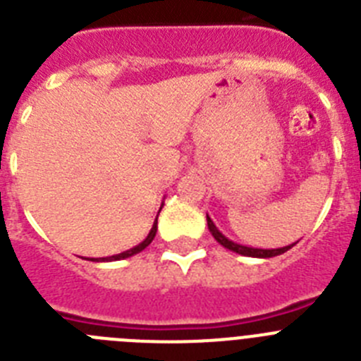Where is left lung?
<instances>
[{
	"instance_id": "1",
	"label": "left lung",
	"mask_w": 361,
	"mask_h": 361,
	"mask_svg": "<svg viewBox=\"0 0 361 361\" xmlns=\"http://www.w3.org/2000/svg\"><path fill=\"white\" fill-rule=\"evenodd\" d=\"M206 220H208V229L209 233L213 235V238H215L216 242H219L220 245H224L226 250L233 251V253H238V255H244V257H253V258H271V257H276V255H282L286 253L288 250H291L293 245L296 244H291V245H286V247H276V250H262V247H247V245H242V244H237V242L229 240L226 235H222V233L219 231V228H216L215 224H213V220L209 219V215H206Z\"/></svg>"
}]
</instances>
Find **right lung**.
<instances>
[{
  "label": "right lung",
  "instance_id": "add662e5",
  "mask_svg": "<svg viewBox=\"0 0 361 361\" xmlns=\"http://www.w3.org/2000/svg\"><path fill=\"white\" fill-rule=\"evenodd\" d=\"M161 209H162V206H161V208H159V213H161ZM157 216H159V215H157ZM155 233H157V219H155V222H153L152 229H149V233H148V237H146L145 240L141 242V244H137L135 247H132V250L123 251V253H119V255H111V257L88 258V260H92V262H116V260H123V258L133 257V255L141 253V251L145 250V247H148V245L152 244V240H153V238H155Z\"/></svg>",
  "mask_w": 361,
  "mask_h": 361
}]
</instances>
